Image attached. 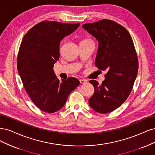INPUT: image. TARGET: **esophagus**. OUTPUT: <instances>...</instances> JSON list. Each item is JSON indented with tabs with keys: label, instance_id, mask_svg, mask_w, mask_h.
<instances>
[{
	"label": "esophagus",
	"instance_id": "34e87169",
	"mask_svg": "<svg viewBox=\"0 0 155 155\" xmlns=\"http://www.w3.org/2000/svg\"><path fill=\"white\" fill-rule=\"evenodd\" d=\"M80 82L81 84H86V82H87V81L86 79H81L80 80Z\"/></svg>",
	"mask_w": 155,
	"mask_h": 155
}]
</instances>
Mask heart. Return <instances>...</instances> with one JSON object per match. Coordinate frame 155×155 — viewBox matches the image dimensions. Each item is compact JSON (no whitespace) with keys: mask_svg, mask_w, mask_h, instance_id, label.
Instances as JSON below:
<instances>
[{"mask_svg":"<svg viewBox=\"0 0 155 155\" xmlns=\"http://www.w3.org/2000/svg\"><path fill=\"white\" fill-rule=\"evenodd\" d=\"M91 42V40L89 39H84L83 41H82L81 42Z\"/></svg>","mask_w":155,"mask_h":155,"instance_id":"1","label":"heart"}]
</instances>
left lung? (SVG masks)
<instances>
[{
  "label": "left lung",
  "mask_w": 155,
  "mask_h": 155,
  "mask_svg": "<svg viewBox=\"0 0 155 155\" xmlns=\"http://www.w3.org/2000/svg\"><path fill=\"white\" fill-rule=\"evenodd\" d=\"M82 28L98 42L96 66L107 71L102 84L89 81L94 92L89 104L97 113H110L126 101L137 75L138 62L133 40L126 28L110 20L85 24Z\"/></svg>",
  "instance_id": "1"
}]
</instances>
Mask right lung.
I'll list each match as a JSON object with an SVG mask.
<instances>
[{
	"label": "right lung",
	"mask_w": 155,
	"mask_h": 155,
	"mask_svg": "<svg viewBox=\"0 0 155 155\" xmlns=\"http://www.w3.org/2000/svg\"><path fill=\"white\" fill-rule=\"evenodd\" d=\"M79 26L80 23L43 21L29 29L22 39L17 58L18 72L32 102L44 112L60 110L80 84L73 77L60 81L53 69L60 57L61 41Z\"/></svg>",
	"instance_id": "right-lung-1"
}]
</instances>
